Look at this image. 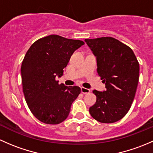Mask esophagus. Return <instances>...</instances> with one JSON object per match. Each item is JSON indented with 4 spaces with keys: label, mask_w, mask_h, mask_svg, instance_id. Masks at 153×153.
<instances>
[{
    "label": "esophagus",
    "mask_w": 153,
    "mask_h": 153,
    "mask_svg": "<svg viewBox=\"0 0 153 153\" xmlns=\"http://www.w3.org/2000/svg\"><path fill=\"white\" fill-rule=\"evenodd\" d=\"M81 92L84 94H88L90 92V90H89V89H87V88H85V87H81Z\"/></svg>",
    "instance_id": "obj_1"
}]
</instances>
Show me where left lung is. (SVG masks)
<instances>
[{
	"instance_id": "left-lung-1",
	"label": "left lung",
	"mask_w": 153,
	"mask_h": 153,
	"mask_svg": "<svg viewBox=\"0 0 153 153\" xmlns=\"http://www.w3.org/2000/svg\"><path fill=\"white\" fill-rule=\"evenodd\" d=\"M96 57L97 72L106 90H93L96 102L91 116L101 123H114L130 109L139 79V64L130 47L112 37L85 39Z\"/></svg>"
}]
</instances>
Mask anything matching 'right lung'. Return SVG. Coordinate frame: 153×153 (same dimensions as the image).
I'll list each match as a JSON object with an SVG mask.
<instances>
[{
  "mask_svg": "<svg viewBox=\"0 0 153 153\" xmlns=\"http://www.w3.org/2000/svg\"><path fill=\"white\" fill-rule=\"evenodd\" d=\"M84 44L50 35L33 43L26 53L21 69L23 92L30 111L41 122L58 124L69 115L81 88L59 84L56 78L62 76L73 52Z\"/></svg>",
  "mask_w": 153,
  "mask_h": 153,
  "instance_id": "right-lung-1",
  "label": "right lung"
}]
</instances>
